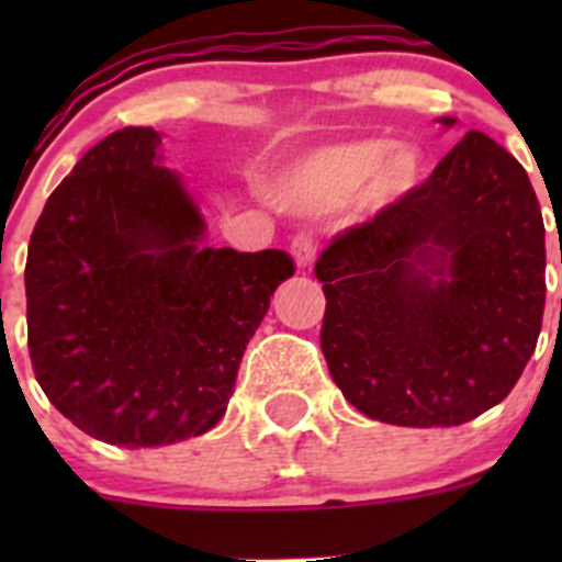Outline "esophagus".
I'll list each match as a JSON object with an SVG mask.
<instances>
[{
  "mask_svg": "<svg viewBox=\"0 0 562 562\" xmlns=\"http://www.w3.org/2000/svg\"><path fill=\"white\" fill-rule=\"evenodd\" d=\"M291 252H293V260H296L299 266H310L315 260V236L310 234V231H299L296 236L291 239Z\"/></svg>",
  "mask_w": 562,
  "mask_h": 562,
  "instance_id": "1",
  "label": "esophagus"
}]
</instances>
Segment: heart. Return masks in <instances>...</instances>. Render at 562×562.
Returning a JSON list of instances; mask_svg holds the SVG:
<instances>
[{"label":"heart","instance_id":"heart-1","mask_svg":"<svg viewBox=\"0 0 562 562\" xmlns=\"http://www.w3.org/2000/svg\"><path fill=\"white\" fill-rule=\"evenodd\" d=\"M418 162L413 151L391 149L381 138L323 146L277 179L274 198L296 212H323L367 190L372 201H394L411 190Z\"/></svg>","mask_w":562,"mask_h":562}]
</instances>
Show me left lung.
<instances>
[{
	"label": "left lung",
	"instance_id": "obj_1",
	"mask_svg": "<svg viewBox=\"0 0 562 562\" xmlns=\"http://www.w3.org/2000/svg\"><path fill=\"white\" fill-rule=\"evenodd\" d=\"M543 269V220L525 168L470 130L427 181L317 258L334 383L364 416L396 427L481 416L536 350Z\"/></svg>",
	"mask_w": 562,
	"mask_h": 562
}]
</instances>
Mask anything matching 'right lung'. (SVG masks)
Returning <instances> with one entry per match:
<instances>
[{
	"label": "right lung",
	"instance_id": "1",
	"mask_svg": "<svg viewBox=\"0 0 562 562\" xmlns=\"http://www.w3.org/2000/svg\"><path fill=\"white\" fill-rule=\"evenodd\" d=\"M160 133L124 127L50 192L26 255L40 389L92 438L149 449L223 418L249 337L296 271L282 249L203 247Z\"/></svg>",
	"mask_w": 562,
	"mask_h": 562
}]
</instances>
